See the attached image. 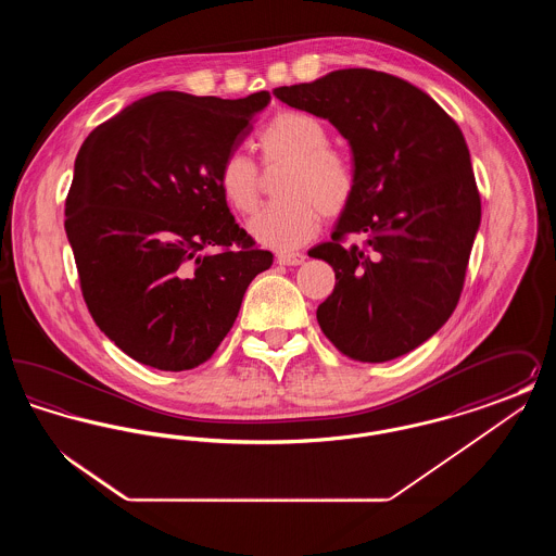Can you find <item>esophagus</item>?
I'll return each instance as SVG.
<instances>
[{
    "label": "esophagus",
    "instance_id": "1",
    "mask_svg": "<svg viewBox=\"0 0 556 556\" xmlns=\"http://www.w3.org/2000/svg\"><path fill=\"white\" fill-rule=\"evenodd\" d=\"M277 261H279V265L298 266L306 261V256L300 254V252H281V254L277 256Z\"/></svg>",
    "mask_w": 556,
    "mask_h": 556
}]
</instances>
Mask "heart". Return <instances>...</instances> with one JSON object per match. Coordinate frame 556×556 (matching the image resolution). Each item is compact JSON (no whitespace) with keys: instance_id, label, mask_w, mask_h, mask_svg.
Wrapping results in <instances>:
<instances>
[{"instance_id":"b5f03b06","label":"heart","mask_w":556,"mask_h":556,"mask_svg":"<svg viewBox=\"0 0 556 556\" xmlns=\"http://www.w3.org/2000/svg\"><path fill=\"white\" fill-rule=\"evenodd\" d=\"M323 123L298 110L273 116L256 137L266 164H286L277 195L279 202L256 214L248 231L266 248L290 252L317 236L320 212L336 216L356 191V173L342 152L327 148ZM218 189L225 202L252 214L261 202L258 168L243 152H229L218 164Z\"/></svg>"}]
</instances>
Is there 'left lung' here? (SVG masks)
<instances>
[{"instance_id": "8db88e82", "label": "left lung", "mask_w": 556, "mask_h": 556, "mask_svg": "<svg viewBox=\"0 0 556 556\" xmlns=\"http://www.w3.org/2000/svg\"><path fill=\"white\" fill-rule=\"evenodd\" d=\"M273 93L329 121L354 156L356 191L331 241L311 252L336 270L317 308L323 333L361 363L415 350L456 308L481 220L463 132L419 87L370 68ZM348 235L362 241L344 247Z\"/></svg>"}]
</instances>
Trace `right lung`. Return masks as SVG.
I'll return each mask as SVG.
<instances>
[{
    "mask_svg": "<svg viewBox=\"0 0 556 556\" xmlns=\"http://www.w3.org/2000/svg\"><path fill=\"white\" fill-rule=\"evenodd\" d=\"M268 102V91H159L83 141L64 227L91 317L132 361L160 370L208 361L250 281L273 265L216 181Z\"/></svg>",
    "mask_w": 556,
    "mask_h": 556,
    "instance_id": "add662e5",
    "label": "right lung"
}]
</instances>
